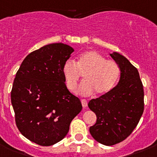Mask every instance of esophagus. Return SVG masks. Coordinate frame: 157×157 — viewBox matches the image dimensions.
Instances as JSON below:
<instances>
[{
  "instance_id": "34e87169",
  "label": "esophagus",
  "mask_w": 157,
  "mask_h": 157,
  "mask_svg": "<svg viewBox=\"0 0 157 157\" xmlns=\"http://www.w3.org/2000/svg\"><path fill=\"white\" fill-rule=\"evenodd\" d=\"M81 102H82V105L83 108H86L88 105V102L86 99H81Z\"/></svg>"
}]
</instances>
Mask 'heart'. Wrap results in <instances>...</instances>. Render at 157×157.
Masks as SVG:
<instances>
[{
	"mask_svg": "<svg viewBox=\"0 0 157 157\" xmlns=\"http://www.w3.org/2000/svg\"><path fill=\"white\" fill-rule=\"evenodd\" d=\"M62 74L69 90H74L78 82L84 75L85 81L80 84L77 92L82 95H98L109 93L116 86L120 68L113 60H106L95 51H88L78 58L77 62L67 60L62 67Z\"/></svg>",
	"mask_w": 157,
	"mask_h": 157,
	"instance_id": "heart-1",
	"label": "heart"
}]
</instances>
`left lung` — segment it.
<instances>
[{
	"mask_svg": "<svg viewBox=\"0 0 157 157\" xmlns=\"http://www.w3.org/2000/svg\"><path fill=\"white\" fill-rule=\"evenodd\" d=\"M110 56L120 68L119 82L109 93L93 98L88 104L97 117L89 132L97 142L105 146L126 140L136 127L144 110V92L138 70L117 52Z\"/></svg>",
	"mask_w": 157,
	"mask_h": 157,
	"instance_id": "left-lung-1",
	"label": "left lung"
}]
</instances>
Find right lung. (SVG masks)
I'll list each match as a JSON object with an SVG mask.
<instances>
[{
    "label": "right lung",
    "instance_id": "obj_1",
    "mask_svg": "<svg viewBox=\"0 0 157 157\" xmlns=\"http://www.w3.org/2000/svg\"><path fill=\"white\" fill-rule=\"evenodd\" d=\"M73 52L62 43L44 45L27 55L16 73L10 93L16 125L24 136L40 146L65 138L82 109L79 98L67 89L62 74Z\"/></svg>",
    "mask_w": 157,
    "mask_h": 157
}]
</instances>
